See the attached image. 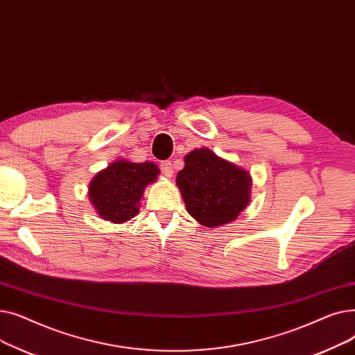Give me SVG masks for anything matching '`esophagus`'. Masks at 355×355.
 Wrapping results in <instances>:
<instances>
[{
    "mask_svg": "<svg viewBox=\"0 0 355 355\" xmlns=\"http://www.w3.org/2000/svg\"><path fill=\"white\" fill-rule=\"evenodd\" d=\"M161 171H162V174L165 175V177H173V174H174V171H173V164L170 162V161H162L161 162Z\"/></svg>",
    "mask_w": 355,
    "mask_h": 355,
    "instance_id": "34e87169",
    "label": "esophagus"
}]
</instances>
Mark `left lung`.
Returning a JSON list of instances; mask_svg holds the SVG:
<instances>
[{"label":"left lung","instance_id":"8db88e82","mask_svg":"<svg viewBox=\"0 0 355 355\" xmlns=\"http://www.w3.org/2000/svg\"><path fill=\"white\" fill-rule=\"evenodd\" d=\"M175 182L185 209L201 226L220 227L234 221L250 201L252 177L245 168L218 157L209 148L184 157Z\"/></svg>","mask_w":355,"mask_h":355}]
</instances>
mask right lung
Here are the masks:
<instances>
[{"mask_svg":"<svg viewBox=\"0 0 355 355\" xmlns=\"http://www.w3.org/2000/svg\"><path fill=\"white\" fill-rule=\"evenodd\" d=\"M159 168L154 162L116 159L99 171L89 184V201L96 214L115 225L139 213L145 187L157 181Z\"/></svg>","mask_w":355,"mask_h":355,"instance_id":"add662e5","label":"right lung"}]
</instances>
